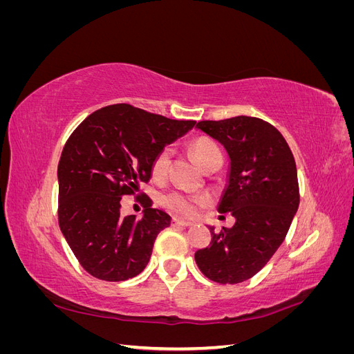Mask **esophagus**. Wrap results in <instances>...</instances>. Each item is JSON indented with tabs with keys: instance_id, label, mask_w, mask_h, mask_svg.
Masks as SVG:
<instances>
[{
	"instance_id": "34e87169",
	"label": "esophagus",
	"mask_w": 354,
	"mask_h": 354,
	"mask_svg": "<svg viewBox=\"0 0 354 354\" xmlns=\"http://www.w3.org/2000/svg\"><path fill=\"white\" fill-rule=\"evenodd\" d=\"M173 224H174V226H181V227H189V226H192L190 221L181 220V218H177V217L173 218Z\"/></svg>"
}]
</instances>
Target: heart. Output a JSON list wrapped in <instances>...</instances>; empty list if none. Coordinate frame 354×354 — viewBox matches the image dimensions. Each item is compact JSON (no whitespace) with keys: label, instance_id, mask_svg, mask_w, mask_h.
Here are the masks:
<instances>
[{"label":"heart","instance_id":"1","mask_svg":"<svg viewBox=\"0 0 354 354\" xmlns=\"http://www.w3.org/2000/svg\"><path fill=\"white\" fill-rule=\"evenodd\" d=\"M190 152L202 168L205 167L214 158L221 156L220 149L211 140H207V138H198V140L192 143ZM169 156H171L169 147L160 149V151L156 153L153 162H152V176L155 178H162L165 176L168 164H169ZM203 202H205V198L189 195V194H185V192H180V190H171L162 196L164 205L171 211L181 214V216H192L199 203H203Z\"/></svg>","mask_w":354,"mask_h":354}]
</instances>
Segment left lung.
I'll list each match as a JSON object with an SVG mask.
<instances>
[{"mask_svg": "<svg viewBox=\"0 0 354 354\" xmlns=\"http://www.w3.org/2000/svg\"><path fill=\"white\" fill-rule=\"evenodd\" d=\"M198 130L217 140L230 159L218 212H232L233 227L195 252L199 270L217 283H241L259 273L282 245L299 205L294 155L283 136L260 118L201 121Z\"/></svg>", "mask_w": 354, "mask_h": 354, "instance_id": "obj_1", "label": "left lung"}]
</instances>
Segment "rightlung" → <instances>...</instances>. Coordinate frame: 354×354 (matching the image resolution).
I'll list each match as a JSON object with an SVG mask.
<instances>
[{"label": "right lung", "instance_id": "1", "mask_svg": "<svg viewBox=\"0 0 354 354\" xmlns=\"http://www.w3.org/2000/svg\"><path fill=\"white\" fill-rule=\"evenodd\" d=\"M131 104H111L77 127L57 167L59 226L91 276L120 282L140 274L171 217L145 195L143 217L121 216V198L152 177L156 153L195 127Z\"/></svg>", "mask_w": 354, "mask_h": 354}]
</instances>
